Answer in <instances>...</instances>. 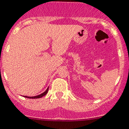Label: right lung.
Listing matches in <instances>:
<instances>
[{
  "mask_svg": "<svg viewBox=\"0 0 129 129\" xmlns=\"http://www.w3.org/2000/svg\"><path fill=\"white\" fill-rule=\"evenodd\" d=\"M48 91V88L43 93L40 94V95H38V96H34V97H27V96H24V97H27V98H30V99H38V98H40V97H42L43 96H44V95H46Z\"/></svg>",
  "mask_w": 129,
  "mask_h": 129,
  "instance_id": "right-lung-1",
  "label": "right lung"
}]
</instances>
